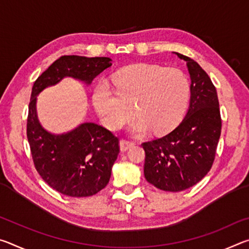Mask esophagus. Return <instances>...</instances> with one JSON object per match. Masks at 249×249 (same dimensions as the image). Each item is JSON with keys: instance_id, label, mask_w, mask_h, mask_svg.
Masks as SVG:
<instances>
[{"instance_id": "1", "label": "esophagus", "mask_w": 249, "mask_h": 249, "mask_svg": "<svg viewBox=\"0 0 249 249\" xmlns=\"http://www.w3.org/2000/svg\"><path fill=\"white\" fill-rule=\"evenodd\" d=\"M135 144L133 142H128V141H125V140H122L120 142V147H121V150L122 151H126L128 150L129 148H132Z\"/></svg>"}]
</instances>
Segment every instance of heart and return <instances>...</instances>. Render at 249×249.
Segmentation results:
<instances>
[{
  "mask_svg": "<svg viewBox=\"0 0 249 249\" xmlns=\"http://www.w3.org/2000/svg\"><path fill=\"white\" fill-rule=\"evenodd\" d=\"M116 92L105 81L96 84L92 102L104 124L117 129L133 115L130 133L144 135L150 129L166 134L174 129L187 108L190 86L182 71L148 64L126 67L113 75Z\"/></svg>",
  "mask_w": 249,
  "mask_h": 249,
  "instance_id": "b5f03b06",
  "label": "heart"
}]
</instances>
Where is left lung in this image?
Instances as JSON below:
<instances>
[{
	"mask_svg": "<svg viewBox=\"0 0 249 249\" xmlns=\"http://www.w3.org/2000/svg\"><path fill=\"white\" fill-rule=\"evenodd\" d=\"M187 62L190 103L182 122L166 136L142 144L146 180L163 191L179 192L196 184L210 171L221 136L222 121L215 87L193 59Z\"/></svg>",
	"mask_w": 249,
	"mask_h": 249,
	"instance_id": "obj_1",
	"label": "left lung"
}]
</instances>
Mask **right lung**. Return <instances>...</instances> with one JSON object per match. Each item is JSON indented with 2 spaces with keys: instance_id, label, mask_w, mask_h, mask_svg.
<instances>
[{
  "instance_id": "add662e5",
  "label": "right lung",
  "mask_w": 249,
  "mask_h": 249,
  "mask_svg": "<svg viewBox=\"0 0 249 249\" xmlns=\"http://www.w3.org/2000/svg\"><path fill=\"white\" fill-rule=\"evenodd\" d=\"M112 66L107 57L62 56L34 83L28 107L27 140L34 165L49 187L62 195L84 197L107 187L120 153L119 138L92 122L70 132L53 134L37 116V95L67 77L90 86L93 79Z\"/></svg>"
}]
</instances>
